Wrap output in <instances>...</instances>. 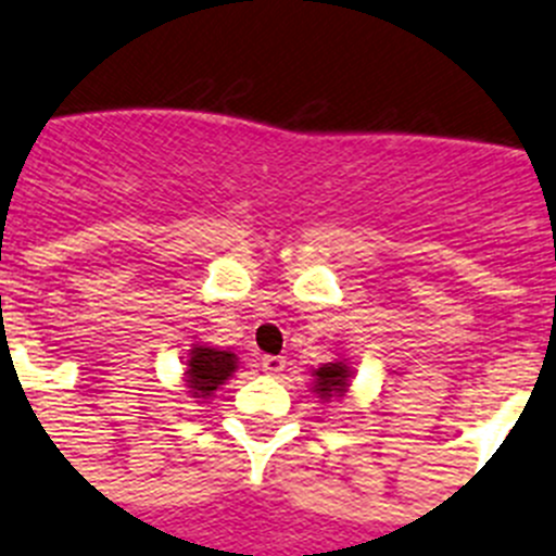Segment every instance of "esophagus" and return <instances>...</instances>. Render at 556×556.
Instances as JSON below:
<instances>
[{"mask_svg":"<svg viewBox=\"0 0 556 556\" xmlns=\"http://www.w3.org/2000/svg\"><path fill=\"white\" fill-rule=\"evenodd\" d=\"M283 366H287V361H283L281 355H264V358H262L264 375H281Z\"/></svg>","mask_w":556,"mask_h":556,"instance_id":"obj_1","label":"esophagus"}]
</instances>
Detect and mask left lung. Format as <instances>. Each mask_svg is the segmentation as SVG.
Instances as JSON below:
<instances>
[{"mask_svg": "<svg viewBox=\"0 0 556 556\" xmlns=\"http://www.w3.org/2000/svg\"><path fill=\"white\" fill-rule=\"evenodd\" d=\"M350 378L353 371L344 361H336V364H323L319 369H314V394H319L323 400L330 396H344L348 394Z\"/></svg>", "mask_w": 556, "mask_h": 556, "instance_id": "1", "label": "left lung"}]
</instances>
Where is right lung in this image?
<instances>
[{"mask_svg":"<svg viewBox=\"0 0 556 556\" xmlns=\"http://www.w3.org/2000/svg\"><path fill=\"white\" fill-rule=\"evenodd\" d=\"M237 371V355L231 350L206 348V344H195L187 358V389L195 400H208L215 394L228 378Z\"/></svg>","mask_w":556,"mask_h":556,"instance_id":"1","label":"right lung"}]
</instances>
